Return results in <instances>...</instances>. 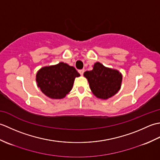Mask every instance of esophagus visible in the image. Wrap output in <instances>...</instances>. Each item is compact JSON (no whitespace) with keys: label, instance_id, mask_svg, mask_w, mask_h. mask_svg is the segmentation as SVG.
<instances>
[{"label":"esophagus","instance_id":"34e87169","mask_svg":"<svg viewBox=\"0 0 160 160\" xmlns=\"http://www.w3.org/2000/svg\"><path fill=\"white\" fill-rule=\"evenodd\" d=\"M78 72L80 73V74L81 75V76H82L83 73H84V69H80V70L78 71Z\"/></svg>","mask_w":160,"mask_h":160}]
</instances>
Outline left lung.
<instances>
[{
  "instance_id": "1",
  "label": "left lung",
  "mask_w": 160,
  "mask_h": 160,
  "mask_svg": "<svg viewBox=\"0 0 160 160\" xmlns=\"http://www.w3.org/2000/svg\"><path fill=\"white\" fill-rule=\"evenodd\" d=\"M88 80L90 89L98 98L107 100L116 94L120 89L122 76L116 69L104 67L100 62H96L93 70L84 73Z\"/></svg>"
}]
</instances>
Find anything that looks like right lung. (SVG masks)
<instances>
[{"mask_svg":"<svg viewBox=\"0 0 160 160\" xmlns=\"http://www.w3.org/2000/svg\"><path fill=\"white\" fill-rule=\"evenodd\" d=\"M80 73L73 67L61 62L44 67L36 74V82L42 92L52 99H62L72 89L74 80Z\"/></svg>","mask_w":160,"mask_h":160,"instance_id":"obj_1","label":"right lung"}]
</instances>
